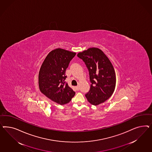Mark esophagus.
Listing matches in <instances>:
<instances>
[{
	"label": "esophagus",
	"instance_id": "34e87169",
	"mask_svg": "<svg viewBox=\"0 0 152 152\" xmlns=\"http://www.w3.org/2000/svg\"><path fill=\"white\" fill-rule=\"evenodd\" d=\"M76 89H77V90H80V86H77L76 87Z\"/></svg>",
	"mask_w": 152,
	"mask_h": 152
}]
</instances>
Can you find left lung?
<instances>
[{
	"label": "left lung",
	"instance_id": "8db88e82",
	"mask_svg": "<svg viewBox=\"0 0 152 152\" xmlns=\"http://www.w3.org/2000/svg\"><path fill=\"white\" fill-rule=\"evenodd\" d=\"M77 57L85 62L89 73L91 85L85 96L92 105L100 104L109 99L115 90L116 77L113 66L97 48H90L80 52Z\"/></svg>",
	"mask_w": 152,
	"mask_h": 152
}]
</instances>
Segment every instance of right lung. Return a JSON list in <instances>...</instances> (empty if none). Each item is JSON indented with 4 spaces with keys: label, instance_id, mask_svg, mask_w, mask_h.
<instances>
[{
    "label": "right lung",
    "instance_id": "add662e5",
    "mask_svg": "<svg viewBox=\"0 0 152 152\" xmlns=\"http://www.w3.org/2000/svg\"><path fill=\"white\" fill-rule=\"evenodd\" d=\"M76 55L61 48L50 52L44 60L39 72L38 83L41 92L60 105L69 103L75 92L66 83V70Z\"/></svg>",
    "mask_w": 152,
    "mask_h": 152
}]
</instances>
